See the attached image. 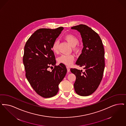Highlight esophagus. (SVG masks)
<instances>
[{
	"instance_id": "1",
	"label": "esophagus",
	"mask_w": 126,
	"mask_h": 126,
	"mask_svg": "<svg viewBox=\"0 0 126 126\" xmlns=\"http://www.w3.org/2000/svg\"><path fill=\"white\" fill-rule=\"evenodd\" d=\"M66 68H67V72H69L70 71V68H69L68 66H66Z\"/></svg>"
}]
</instances>
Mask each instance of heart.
<instances>
[{"instance_id": "obj_1", "label": "heart", "mask_w": 126, "mask_h": 126, "mask_svg": "<svg viewBox=\"0 0 126 126\" xmlns=\"http://www.w3.org/2000/svg\"><path fill=\"white\" fill-rule=\"evenodd\" d=\"M65 40L73 47V49L75 51L78 50V47L76 45L79 44V40L76 36L73 35H67L64 37ZM59 41L56 40L51 45V50L54 53H57L59 51ZM75 59V57L73 54H63L58 58V61L59 63L63 64L65 65L70 66L71 65Z\"/></svg>"}]
</instances>
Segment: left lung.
<instances>
[{
  "label": "left lung",
  "mask_w": 126,
  "mask_h": 126,
  "mask_svg": "<svg viewBox=\"0 0 126 126\" xmlns=\"http://www.w3.org/2000/svg\"><path fill=\"white\" fill-rule=\"evenodd\" d=\"M71 29L80 33L83 45L76 64L84 66V71L70 69L76 76L74 89L80 96H89L96 91L102 80L105 66L104 46L99 35L88 26L80 24Z\"/></svg>",
  "instance_id": "obj_1"
}]
</instances>
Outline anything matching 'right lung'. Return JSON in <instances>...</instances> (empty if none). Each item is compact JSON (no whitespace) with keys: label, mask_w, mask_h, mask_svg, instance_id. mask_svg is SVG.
Here are the masks:
<instances>
[{"label":"right lung","mask_w":126,"mask_h":126,"mask_svg":"<svg viewBox=\"0 0 126 126\" xmlns=\"http://www.w3.org/2000/svg\"><path fill=\"white\" fill-rule=\"evenodd\" d=\"M64 29H40L30 36L24 47L23 62L26 77L39 95L49 98L55 96L59 84L67 72L65 65H55L56 61L51 45ZM55 67L50 72L49 67Z\"/></svg>","instance_id":"right-lung-1"}]
</instances>
